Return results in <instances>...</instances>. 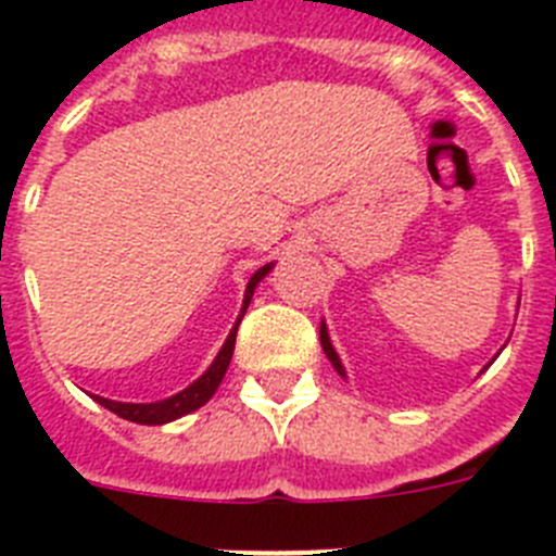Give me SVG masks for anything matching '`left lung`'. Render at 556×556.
I'll return each instance as SVG.
<instances>
[{
	"mask_svg": "<svg viewBox=\"0 0 556 556\" xmlns=\"http://www.w3.org/2000/svg\"><path fill=\"white\" fill-rule=\"evenodd\" d=\"M320 345H323V351H326V356H328V362H331L333 365V370L339 372V376L342 378H348V372H345V367H342V362H339V353L333 351V345H331V337H328V328H326V320L320 323ZM495 356H498V353H495ZM495 356H493V362H495ZM493 362H490V365H493Z\"/></svg>",
	"mask_w": 556,
	"mask_h": 556,
	"instance_id": "1",
	"label": "left lung"
}]
</instances>
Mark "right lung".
I'll list each match as a JSON object with an SVG mask.
<instances>
[{"label":"right lung","instance_id":"right-lung-1","mask_svg":"<svg viewBox=\"0 0 556 556\" xmlns=\"http://www.w3.org/2000/svg\"><path fill=\"white\" fill-rule=\"evenodd\" d=\"M273 267H275V264H264V267H258L253 275H250L248 289H244L242 312H239V317H236L233 328H230L228 339H225V345L219 348L217 358L211 362L208 370H205L203 376L198 378V381H191L186 390H180L178 395L164 397V401H155V404H122V401H111V397H100V395H91V397H94L100 406L111 409L113 415H119V417H125V420H130V424H141V426L172 424V420H178V417L189 415V412H194V409H200L203 404H208L211 395H214V392H217V387L223 384L225 370H228L230 356H233L236 328H239V323H242L244 312H248V306H250V301H253L255 287L262 283V278H267V273Z\"/></svg>","mask_w":556,"mask_h":556}]
</instances>
